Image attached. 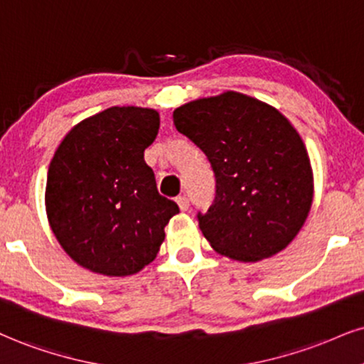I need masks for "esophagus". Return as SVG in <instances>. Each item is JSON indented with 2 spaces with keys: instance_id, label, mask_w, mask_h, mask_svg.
Wrapping results in <instances>:
<instances>
[{
  "instance_id": "1",
  "label": "esophagus",
  "mask_w": 364,
  "mask_h": 364,
  "mask_svg": "<svg viewBox=\"0 0 364 364\" xmlns=\"http://www.w3.org/2000/svg\"><path fill=\"white\" fill-rule=\"evenodd\" d=\"M177 204H178V208H181V210L189 209V199H187L186 196H178L177 197Z\"/></svg>"
}]
</instances>
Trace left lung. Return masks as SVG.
<instances>
[{"label": "left lung", "instance_id": "obj_1", "mask_svg": "<svg viewBox=\"0 0 364 364\" xmlns=\"http://www.w3.org/2000/svg\"><path fill=\"white\" fill-rule=\"evenodd\" d=\"M173 124L204 151L216 197L197 214L210 246L237 262L270 258L309 216L314 177L306 145L280 111L226 91L173 111Z\"/></svg>", "mask_w": 364, "mask_h": 364}]
</instances>
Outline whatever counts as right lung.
I'll list each match as a JSON object with an SVG mask.
<instances>
[{"label": "right lung", "mask_w": 364, "mask_h": 364, "mask_svg": "<svg viewBox=\"0 0 364 364\" xmlns=\"http://www.w3.org/2000/svg\"><path fill=\"white\" fill-rule=\"evenodd\" d=\"M159 127L155 109L114 106L80 121L58 145L47 175V218L80 267L127 277L155 259L178 213L143 159Z\"/></svg>", "instance_id": "right-lung-1"}]
</instances>
